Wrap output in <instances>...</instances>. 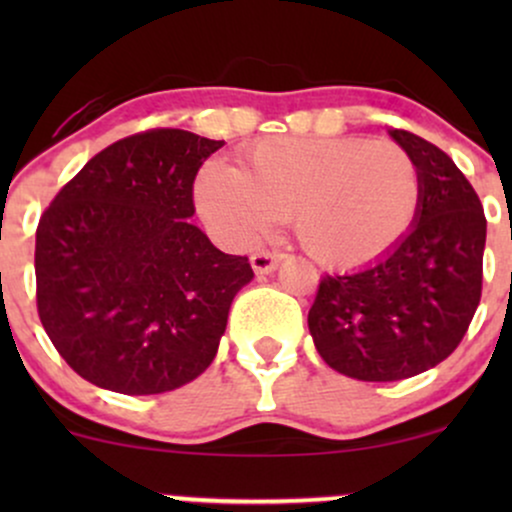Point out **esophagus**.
<instances>
[{
	"instance_id": "1",
	"label": "esophagus",
	"mask_w": 512,
	"mask_h": 512,
	"mask_svg": "<svg viewBox=\"0 0 512 512\" xmlns=\"http://www.w3.org/2000/svg\"><path fill=\"white\" fill-rule=\"evenodd\" d=\"M279 260H281V252L276 250H260L255 252V255H250V264L257 274H269Z\"/></svg>"
}]
</instances>
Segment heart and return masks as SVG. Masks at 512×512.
<instances>
[{
  "mask_svg": "<svg viewBox=\"0 0 512 512\" xmlns=\"http://www.w3.org/2000/svg\"><path fill=\"white\" fill-rule=\"evenodd\" d=\"M424 197L416 158L368 137H269L211 163L197 180V207L231 243L250 245L276 219H291L305 255L322 267L368 264L407 236Z\"/></svg>",
  "mask_w": 512,
  "mask_h": 512,
  "instance_id": "b5f03b06",
  "label": "heart"
}]
</instances>
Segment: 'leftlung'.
<instances>
[{
	"label": "left lung",
	"mask_w": 512,
	"mask_h": 512,
	"mask_svg": "<svg viewBox=\"0 0 512 512\" xmlns=\"http://www.w3.org/2000/svg\"><path fill=\"white\" fill-rule=\"evenodd\" d=\"M416 158L424 197L411 231L380 262L325 274L308 327L327 366L392 383L438 366L462 342L481 301L486 216L452 158L407 129H392Z\"/></svg>",
	"instance_id": "8db88e82"
}]
</instances>
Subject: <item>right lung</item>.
Segmentation results:
<instances>
[{"label": "right lung", "instance_id": "1", "mask_svg": "<svg viewBox=\"0 0 512 512\" xmlns=\"http://www.w3.org/2000/svg\"><path fill=\"white\" fill-rule=\"evenodd\" d=\"M223 142L146 129L110 144L57 192L35 231V301L50 342L88 383L158 395L214 361L252 279L192 226L195 178Z\"/></svg>", "mask_w": 512, "mask_h": 512}]
</instances>
